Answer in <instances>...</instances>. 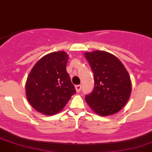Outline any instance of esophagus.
Segmentation results:
<instances>
[{
    "mask_svg": "<svg viewBox=\"0 0 152 152\" xmlns=\"http://www.w3.org/2000/svg\"><path fill=\"white\" fill-rule=\"evenodd\" d=\"M81 88H82V86L81 85H77L75 86V89L77 92H80L81 91Z\"/></svg>",
    "mask_w": 152,
    "mask_h": 152,
    "instance_id": "obj_1",
    "label": "esophagus"
}]
</instances>
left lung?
<instances>
[{"label":"left lung","mask_w":152,"mask_h":152,"mask_svg":"<svg viewBox=\"0 0 152 152\" xmlns=\"http://www.w3.org/2000/svg\"><path fill=\"white\" fill-rule=\"evenodd\" d=\"M94 73V87L86 101L99 115H110L121 110L129 100L132 89L130 77L121 61L105 51L86 53Z\"/></svg>","instance_id":"left-lung-1"}]
</instances>
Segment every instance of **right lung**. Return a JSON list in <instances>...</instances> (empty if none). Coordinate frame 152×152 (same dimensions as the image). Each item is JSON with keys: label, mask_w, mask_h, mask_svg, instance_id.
Wrapping results in <instances>:
<instances>
[{"label": "right lung", "mask_w": 152, "mask_h": 152, "mask_svg": "<svg viewBox=\"0 0 152 152\" xmlns=\"http://www.w3.org/2000/svg\"><path fill=\"white\" fill-rule=\"evenodd\" d=\"M65 52H53L42 57L31 69L26 83L31 105L42 114L54 115L61 110L76 93L66 66Z\"/></svg>", "instance_id": "obj_1"}]
</instances>
